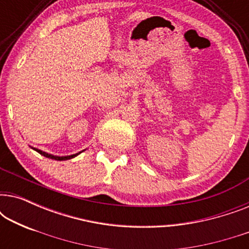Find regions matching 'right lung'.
<instances>
[{"instance_id": "1", "label": "right lung", "mask_w": 249, "mask_h": 249, "mask_svg": "<svg viewBox=\"0 0 249 249\" xmlns=\"http://www.w3.org/2000/svg\"><path fill=\"white\" fill-rule=\"evenodd\" d=\"M34 151H36V152H38L40 155H43V156H45V158H47V159H52V160H56V161H66V160H70V159H73V158H76V156H78L80 154V153H83L84 151H81V152H79V153H76V154H72V155H67V156H57V155H53V154H49V153H46V152H43V151H40V149H38V148H35V147H32Z\"/></svg>"}]
</instances>
